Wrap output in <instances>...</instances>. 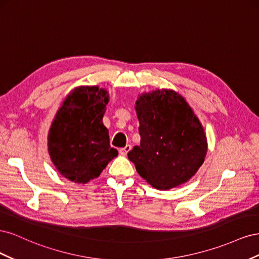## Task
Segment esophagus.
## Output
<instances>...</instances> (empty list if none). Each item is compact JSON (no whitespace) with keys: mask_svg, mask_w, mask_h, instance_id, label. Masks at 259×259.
<instances>
[{"mask_svg":"<svg viewBox=\"0 0 259 259\" xmlns=\"http://www.w3.org/2000/svg\"><path fill=\"white\" fill-rule=\"evenodd\" d=\"M131 149H132L131 145H126V146H125L124 148H121L120 150H119V152H120V154H121V155H126V154H127V152L131 150Z\"/></svg>","mask_w":259,"mask_h":259,"instance_id":"esophagus-1","label":"esophagus"}]
</instances>
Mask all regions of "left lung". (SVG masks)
I'll return each instance as SVG.
<instances>
[{"instance_id": "8db88e82", "label": "left lung", "mask_w": 259, "mask_h": 259, "mask_svg": "<svg viewBox=\"0 0 259 259\" xmlns=\"http://www.w3.org/2000/svg\"><path fill=\"white\" fill-rule=\"evenodd\" d=\"M140 146L128 152L137 173L155 189L187 183L204 162L207 139L192 108L179 93L162 89L136 100Z\"/></svg>"}]
</instances>
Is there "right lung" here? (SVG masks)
I'll list each match as a JSON object with an SVG mask.
<instances>
[{
	"label": "right lung",
	"instance_id": "obj_1",
	"mask_svg": "<svg viewBox=\"0 0 259 259\" xmlns=\"http://www.w3.org/2000/svg\"><path fill=\"white\" fill-rule=\"evenodd\" d=\"M107 90L79 86L70 92L51 124L48 150L59 174L75 184L97 178L117 155L103 123Z\"/></svg>",
	"mask_w": 259,
	"mask_h": 259
}]
</instances>
